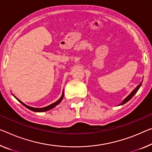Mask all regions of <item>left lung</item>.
Masks as SVG:
<instances>
[{"instance_id":"left-lung-1","label":"left lung","mask_w":152,"mask_h":152,"mask_svg":"<svg viewBox=\"0 0 152 152\" xmlns=\"http://www.w3.org/2000/svg\"><path fill=\"white\" fill-rule=\"evenodd\" d=\"M142 82H143V81H141V83L139 84V85H138L137 86V88H135V89L132 91V92L130 93V94L126 98V99L123 100V101L122 102V103L121 104H119V105H122V104H125V103H126V102H128V101H129V100L132 99V98L134 96V95L136 94V93L137 92V91L139 90V89L140 88V87H141V84H142Z\"/></svg>"}]
</instances>
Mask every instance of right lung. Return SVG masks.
Returning <instances> with one entry per match:
<instances>
[{
	"mask_svg": "<svg viewBox=\"0 0 152 152\" xmlns=\"http://www.w3.org/2000/svg\"><path fill=\"white\" fill-rule=\"evenodd\" d=\"M13 96L15 97V99H17V100H18V101H19V102H20V103H22V104H23V105L26 107V108H28V109H30V110H31V111H34V112H44V111H49V110H50V109H53V107H55L56 106L58 105V104H59L60 102L62 101V100L63 99V97H64V91H63V92H62V96L60 97V99H58L56 102H53V103L50 104V105H49V106H47V107H43V108H34V107H32L28 106V105H26V104H24V102H22V101H21V100H20L19 99H18L17 98H16L14 95H13Z\"/></svg>",
	"mask_w": 152,
	"mask_h": 152,
	"instance_id": "right-lung-1",
	"label": "right lung"
}]
</instances>
